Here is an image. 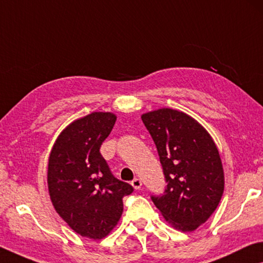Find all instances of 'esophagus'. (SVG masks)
<instances>
[{
	"label": "esophagus",
	"instance_id": "34e87169",
	"mask_svg": "<svg viewBox=\"0 0 263 263\" xmlns=\"http://www.w3.org/2000/svg\"><path fill=\"white\" fill-rule=\"evenodd\" d=\"M132 185L134 187V189H136L137 191V189H140L141 187H142V181H141L140 179H137V177H135V179L132 181Z\"/></svg>",
	"mask_w": 263,
	"mask_h": 263
}]
</instances>
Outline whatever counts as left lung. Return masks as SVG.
Listing matches in <instances>:
<instances>
[{"label": "left lung", "instance_id": "left-lung-1", "mask_svg": "<svg viewBox=\"0 0 263 263\" xmlns=\"http://www.w3.org/2000/svg\"><path fill=\"white\" fill-rule=\"evenodd\" d=\"M141 119L168 182L163 195L152 200L173 228L193 232L215 212L224 191L219 149L209 133L183 111L161 108Z\"/></svg>", "mask_w": 263, "mask_h": 263}]
</instances>
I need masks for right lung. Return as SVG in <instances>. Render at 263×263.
<instances>
[{
  "mask_svg": "<svg viewBox=\"0 0 263 263\" xmlns=\"http://www.w3.org/2000/svg\"><path fill=\"white\" fill-rule=\"evenodd\" d=\"M116 121L112 112L94 111L72 121L52 145L47 182L51 203L81 236L101 240L116 227L123 196L133 187L112 176L100 153Z\"/></svg>",
  "mask_w": 263,
  "mask_h": 263,
  "instance_id": "add662e5",
  "label": "right lung"
}]
</instances>
